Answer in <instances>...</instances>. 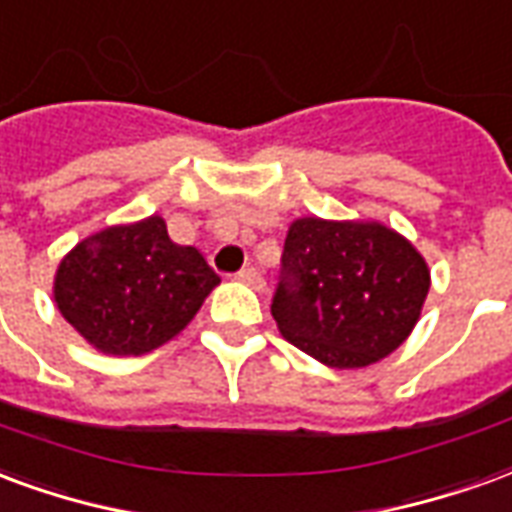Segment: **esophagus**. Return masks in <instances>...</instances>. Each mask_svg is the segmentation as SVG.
<instances>
[{
  "label": "esophagus",
  "mask_w": 512,
  "mask_h": 512,
  "mask_svg": "<svg viewBox=\"0 0 512 512\" xmlns=\"http://www.w3.org/2000/svg\"><path fill=\"white\" fill-rule=\"evenodd\" d=\"M237 278H240L242 283H248L251 289H256V292H261L264 289V278H261V272L256 270V267H245V270L237 272Z\"/></svg>",
  "instance_id": "34e87169"
}]
</instances>
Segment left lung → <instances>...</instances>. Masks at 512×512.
<instances>
[{
  "label": "left lung",
  "instance_id": "1",
  "mask_svg": "<svg viewBox=\"0 0 512 512\" xmlns=\"http://www.w3.org/2000/svg\"><path fill=\"white\" fill-rule=\"evenodd\" d=\"M431 289L423 253L379 220L297 218L286 231L272 319L327 368H368L420 322Z\"/></svg>",
  "mask_w": 512,
  "mask_h": 512
}]
</instances>
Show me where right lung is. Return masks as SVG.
Segmentation results:
<instances>
[{
	"mask_svg": "<svg viewBox=\"0 0 512 512\" xmlns=\"http://www.w3.org/2000/svg\"><path fill=\"white\" fill-rule=\"evenodd\" d=\"M220 283L196 248L171 242L166 220L117 223L78 242L54 275V302L84 341L138 357L179 335Z\"/></svg>",
	"mask_w": 512,
	"mask_h": 512,
	"instance_id": "right-lung-1",
	"label": "right lung"
}]
</instances>
